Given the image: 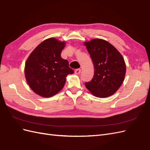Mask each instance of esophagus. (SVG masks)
I'll list each match as a JSON object with an SVG mask.
<instances>
[{
	"label": "esophagus",
	"instance_id": "esophagus-1",
	"mask_svg": "<svg viewBox=\"0 0 150 150\" xmlns=\"http://www.w3.org/2000/svg\"><path fill=\"white\" fill-rule=\"evenodd\" d=\"M80 72H81V70H80V68L76 69V70H75V74H79Z\"/></svg>",
	"mask_w": 150,
	"mask_h": 150
}]
</instances>
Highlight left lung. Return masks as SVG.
Segmentation results:
<instances>
[{"label":"left lung","instance_id":"obj_1","mask_svg":"<svg viewBox=\"0 0 150 150\" xmlns=\"http://www.w3.org/2000/svg\"><path fill=\"white\" fill-rule=\"evenodd\" d=\"M94 64V74L85 82L91 94L106 98L115 93L124 81L126 66L121 54L108 42L95 38L84 43Z\"/></svg>","mask_w":150,"mask_h":150}]
</instances>
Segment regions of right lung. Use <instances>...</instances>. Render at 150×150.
<instances>
[{
  "label": "right lung",
  "mask_w": 150,
  "mask_h": 150,
  "mask_svg": "<svg viewBox=\"0 0 150 150\" xmlns=\"http://www.w3.org/2000/svg\"><path fill=\"white\" fill-rule=\"evenodd\" d=\"M64 42L50 38L33 50L26 61L25 74L32 91L44 98L51 97L63 89L66 77L74 71L61 57Z\"/></svg>",
  "instance_id": "obj_1"
}]
</instances>
